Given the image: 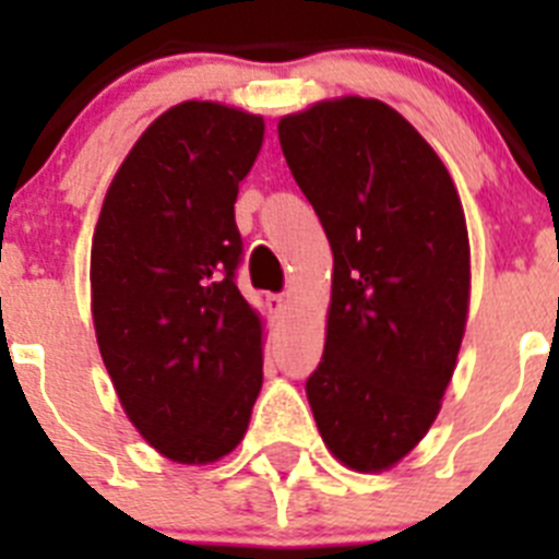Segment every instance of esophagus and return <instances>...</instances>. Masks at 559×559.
<instances>
[{
  "label": "esophagus",
  "mask_w": 559,
  "mask_h": 559,
  "mask_svg": "<svg viewBox=\"0 0 559 559\" xmlns=\"http://www.w3.org/2000/svg\"><path fill=\"white\" fill-rule=\"evenodd\" d=\"M265 305H269L271 313L280 316L285 308H288V299H285V294H269L265 296Z\"/></svg>",
  "instance_id": "34e87169"
}]
</instances>
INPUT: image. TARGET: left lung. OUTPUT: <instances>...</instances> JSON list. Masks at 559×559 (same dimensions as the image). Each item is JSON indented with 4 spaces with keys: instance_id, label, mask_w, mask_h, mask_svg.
I'll return each mask as SVG.
<instances>
[{
    "instance_id": "obj_1",
    "label": "left lung",
    "mask_w": 559,
    "mask_h": 559,
    "mask_svg": "<svg viewBox=\"0 0 559 559\" xmlns=\"http://www.w3.org/2000/svg\"><path fill=\"white\" fill-rule=\"evenodd\" d=\"M276 131L333 249L308 403L335 459L386 471L426 437L456 367L471 299L462 201L433 147L386 103H316Z\"/></svg>"
}]
</instances>
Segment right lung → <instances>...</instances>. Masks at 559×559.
I'll return each instance as SVG.
<instances>
[{
  "label": "right lung",
  "mask_w": 559,
  "mask_h": 559,
  "mask_svg": "<svg viewBox=\"0 0 559 559\" xmlns=\"http://www.w3.org/2000/svg\"><path fill=\"white\" fill-rule=\"evenodd\" d=\"M263 131V117L218 103L173 106L120 165L92 240L103 364L173 462L235 451L263 386V328L235 283V201Z\"/></svg>",
  "instance_id": "1"
}]
</instances>
